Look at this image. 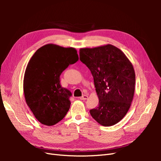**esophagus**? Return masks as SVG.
<instances>
[{
    "label": "esophagus",
    "mask_w": 161,
    "mask_h": 161,
    "mask_svg": "<svg viewBox=\"0 0 161 161\" xmlns=\"http://www.w3.org/2000/svg\"><path fill=\"white\" fill-rule=\"evenodd\" d=\"M87 99H88V96L86 95H82V97H80V99H81V100H86Z\"/></svg>",
    "instance_id": "34e87169"
}]
</instances>
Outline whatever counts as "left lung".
I'll list each match as a JSON object with an SVG mask.
<instances>
[{"instance_id":"1","label":"left lung","mask_w":161,"mask_h":161,"mask_svg":"<svg viewBox=\"0 0 161 161\" xmlns=\"http://www.w3.org/2000/svg\"><path fill=\"white\" fill-rule=\"evenodd\" d=\"M80 60L93 76L99 106L90 110L92 118L103 126L123 119L132 101L135 72L131 63L118 47L108 44L81 48Z\"/></svg>"}]
</instances>
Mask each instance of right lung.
I'll return each mask as SVG.
<instances>
[{
    "label": "right lung",
    "mask_w": 161,
    "mask_h": 161,
    "mask_svg": "<svg viewBox=\"0 0 161 161\" xmlns=\"http://www.w3.org/2000/svg\"><path fill=\"white\" fill-rule=\"evenodd\" d=\"M78 60L75 48L47 44L39 48L29 62L23 80L24 95L29 108L42 124L55 125L69 111L72 92L62 86L60 76Z\"/></svg>",
    "instance_id": "obj_1"
}]
</instances>
